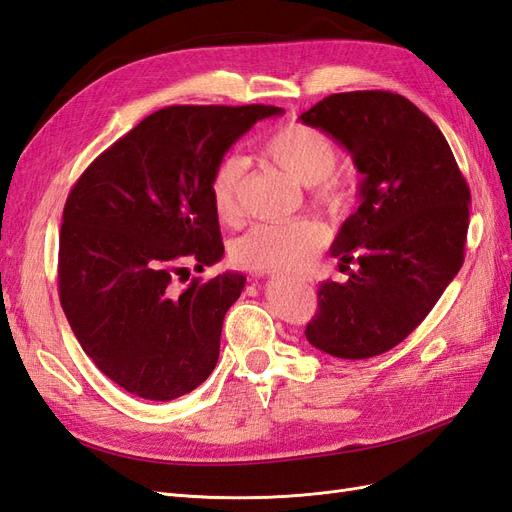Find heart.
Wrapping results in <instances>:
<instances>
[{"mask_svg":"<svg viewBox=\"0 0 512 512\" xmlns=\"http://www.w3.org/2000/svg\"><path fill=\"white\" fill-rule=\"evenodd\" d=\"M267 158L280 166L294 181L312 188L314 203L327 211H344L352 198L350 183L333 175L337 149L327 132L307 123H286L262 145ZM243 166L228 156L211 179L215 211L232 222L239 215V185ZM324 245V230L312 220L256 224L232 245V260L241 269L256 273H292L305 269Z\"/></svg>","mask_w":512,"mask_h":512,"instance_id":"obj_1","label":"heart"}]
</instances>
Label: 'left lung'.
Returning <instances> with one entry per match:
<instances>
[{
  "instance_id": "8db88e82",
  "label": "left lung",
  "mask_w": 512,
  "mask_h": 512,
  "mask_svg": "<svg viewBox=\"0 0 512 512\" xmlns=\"http://www.w3.org/2000/svg\"><path fill=\"white\" fill-rule=\"evenodd\" d=\"M342 145L361 173L359 207L331 256L350 271L322 282L305 337L337 359L395 348L425 320L463 265L470 188L444 134L391 91H346L299 117Z\"/></svg>"
}]
</instances>
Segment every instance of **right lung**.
<instances>
[{
    "mask_svg": "<svg viewBox=\"0 0 512 512\" xmlns=\"http://www.w3.org/2000/svg\"><path fill=\"white\" fill-rule=\"evenodd\" d=\"M284 108L166 106L108 147L72 188L59 235V301L104 376L149 401L194 391L215 369L245 275L198 277L224 256L211 179L256 121Z\"/></svg>",
    "mask_w": 512,
    "mask_h": 512,
    "instance_id": "1",
    "label": "right lung"
}]
</instances>
